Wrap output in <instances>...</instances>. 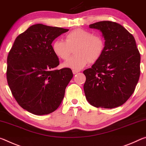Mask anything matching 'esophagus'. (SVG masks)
<instances>
[{"label": "esophagus", "mask_w": 146, "mask_h": 146, "mask_svg": "<svg viewBox=\"0 0 146 146\" xmlns=\"http://www.w3.org/2000/svg\"><path fill=\"white\" fill-rule=\"evenodd\" d=\"M79 72H80V71L78 70H72V72H73L74 74H76L78 73Z\"/></svg>", "instance_id": "1"}]
</instances>
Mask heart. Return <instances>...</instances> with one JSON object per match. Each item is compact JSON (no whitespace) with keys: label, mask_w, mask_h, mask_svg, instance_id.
<instances>
[{"label":"heart","mask_w":146,"mask_h":146,"mask_svg":"<svg viewBox=\"0 0 146 146\" xmlns=\"http://www.w3.org/2000/svg\"><path fill=\"white\" fill-rule=\"evenodd\" d=\"M64 40H55L52 45V51L57 57L67 60L74 49L75 56L63 64L74 70H80L89 62L98 61L106 48V42L102 35L82 28H76L66 33Z\"/></svg>","instance_id":"heart-1"}]
</instances>
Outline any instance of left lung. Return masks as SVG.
<instances>
[{"mask_svg": "<svg viewBox=\"0 0 146 146\" xmlns=\"http://www.w3.org/2000/svg\"><path fill=\"white\" fill-rule=\"evenodd\" d=\"M89 27L101 31L106 48L101 58L83 71L86 98L98 108L121 106L133 94L139 80L140 54L135 38L112 21H100Z\"/></svg>", "mask_w": 146, "mask_h": 146, "instance_id": "1", "label": "left lung"}]
</instances>
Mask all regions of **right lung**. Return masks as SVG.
I'll list each match as a JSON object with an SVG mask.
<instances>
[{"mask_svg": "<svg viewBox=\"0 0 146 146\" xmlns=\"http://www.w3.org/2000/svg\"><path fill=\"white\" fill-rule=\"evenodd\" d=\"M68 29L42 24L18 35L7 58L6 78L11 93L22 108L44 115L58 108L73 77L69 68L57 70L58 57L52 42Z\"/></svg>", "mask_w": 146, "mask_h": 146, "instance_id": "right-lung-1", "label": "right lung"}]
</instances>
